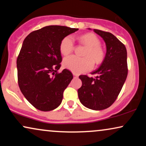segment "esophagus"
Here are the masks:
<instances>
[{
    "instance_id": "esophagus-1",
    "label": "esophagus",
    "mask_w": 146,
    "mask_h": 146,
    "mask_svg": "<svg viewBox=\"0 0 146 146\" xmlns=\"http://www.w3.org/2000/svg\"><path fill=\"white\" fill-rule=\"evenodd\" d=\"M73 75H74V76L76 77V78L78 76V74H75V73H73Z\"/></svg>"
}]
</instances>
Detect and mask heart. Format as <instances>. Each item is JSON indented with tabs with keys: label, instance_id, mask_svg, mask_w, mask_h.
Instances as JSON below:
<instances>
[{
	"label": "heart",
	"instance_id": "1",
	"mask_svg": "<svg viewBox=\"0 0 146 146\" xmlns=\"http://www.w3.org/2000/svg\"><path fill=\"white\" fill-rule=\"evenodd\" d=\"M80 41L87 47L84 56L78 58L75 56H68L64 59L63 66L66 68L76 74L88 71L93 68V62L96 64H100L105 57V52L100 46V41L93 34H86L80 37ZM74 42L71 36H68L62 40L60 51L62 54L66 56L73 51Z\"/></svg>",
	"mask_w": 146,
	"mask_h": 146
}]
</instances>
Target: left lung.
<instances>
[{
    "mask_svg": "<svg viewBox=\"0 0 146 146\" xmlns=\"http://www.w3.org/2000/svg\"><path fill=\"white\" fill-rule=\"evenodd\" d=\"M94 31L105 42L106 53L100 66L91 73L96 75L94 78L80 76L82 84L78 94L85 107L102 110L114 102L124 84L127 76V50L124 44L111 33L97 29Z\"/></svg>",
    "mask_w": 146,
    "mask_h": 146,
    "instance_id": "1",
    "label": "left lung"
}]
</instances>
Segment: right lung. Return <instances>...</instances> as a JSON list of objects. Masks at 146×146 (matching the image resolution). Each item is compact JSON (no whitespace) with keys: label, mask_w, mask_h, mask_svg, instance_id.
Segmentation results:
<instances>
[{"label":"right lung","mask_w":146,"mask_h":146,"mask_svg":"<svg viewBox=\"0 0 146 146\" xmlns=\"http://www.w3.org/2000/svg\"><path fill=\"white\" fill-rule=\"evenodd\" d=\"M77 31L48 26L32 32L24 40L17 60L18 82L24 96L39 110L51 111L60 105L73 75L67 69L57 73L62 62L60 44Z\"/></svg>","instance_id":"1"}]
</instances>
